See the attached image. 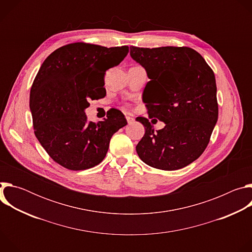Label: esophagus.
Wrapping results in <instances>:
<instances>
[{"label":"esophagus","instance_id":"esophagus-1","mask_svg":"<svg viewBox=\"0 0 252 252\" xmlns=\"http://www.w3.org/2000/svg\"><path fill=\"white\" fill-rule=\"evenodd\" d=\"M126 121H127V124H128V125H130V124H132V123L134 122V119H133L132 117H130V116H126Z\"/></svg>","mask_w":252,"mask_h":252}]
</instances>
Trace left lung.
<instances>
[{
  "label": "left lung",
  "instance_id": "8db88e82",
  "mask_svg": "<svg viewBox=\"0 0 252 252\" xmlns=\"http://www.w3.org/2000/svg\"><path fill=\"white\" fill-rule=\"evenodd\" d=\"M130 57L151 80L142 94L150 119L165 124L155 131L147 119L136 121L146 132L136 146L139 158L162 169L183 168L206 149L219 118L213 70L200 54L188 47H130Z\"/></svg>",
  "mask_w": 252,
  "mask_h": 252
}]
</instances>
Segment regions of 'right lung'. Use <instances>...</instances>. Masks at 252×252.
<instances>
[{
    "mask_svg": "<svg viewBox=\"0 0 252 252\" xmlns=\"http://www.w3.org/2000/svg\"><path fill=\"white\" fill-rule=\"evenodd\" d=\"M127 53V46L74 43L53 52L41 65L30 94L32 126L42 147L60 165L69 170L97 165L113 134L127 125L119 110L96 124L89 123L85 113L90 99L105 95V71Z\"/></svg>",
    "mask_w": 252,
    "mask_h": 252,
    "instance_id": "1",
    "label": "right lung"
}]
</instances>
